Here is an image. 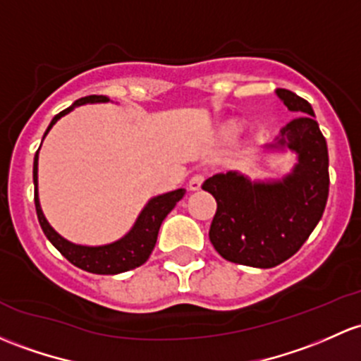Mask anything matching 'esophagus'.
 <instances>
[{
  "label": "esophagus",
  "mask_w": 361,
  "mask_h": 361,
  "mask_svg": "<svg viewBox=\"0 0 361 361\" xmlns=\"http://www.w3.org/2000/svg\"><path fill=\"white\" fill-rule=\"evenodd\" d=\"M202 183H204V176L202 174H195V176L192 178L190 183H188V190L190 192H199L200 188H202Z\"/></svg>",
  "instance_id": "esophagus-1"
}]
</instances>
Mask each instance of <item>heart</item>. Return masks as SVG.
Here are the masks:
<instances>
[{
    "instance_id": "obj_1",
    "label": "heart",
    "mask_w": 361,
    "mask_h": 361,
    "mask_svg": "<svg viewBox=\"0 0 361 361\" xmlns=\"http://www.w3.org/2000/svg\"><path fill=\"white\" fill-rule=\"evenodd\" d=\"M242 128H244V126H242V121L228 119V121H225L221 126H219L218 135L221 136L223 140H235L238 135H240Z\"/></svg>"
}]
</instances>
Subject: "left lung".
I'll use <instances>...</instances> for the list:
<instances>
[{
  "label": "left lung",
  "instance_id": "left-lung-1",
  "mask_svg": "<svg viewBox=\"0 0 361 361\" xmlns=\"http://www.w3.org/2000/svg\"><path fill=\"white\" fill-rule=\"evenodd\" d=\"M276 97L299 116L267 150H290L298 162L280 180H250L238 171L218 173L202 188L216 199L209 240L231 263L273 268L294 256L322 219L329 197V150L314 112L289 90Z\"/></svg>",
  "mask_w": 361,
  "mask_h": 361
}]
</instances>
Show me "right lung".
<instances>
[{"mask_svg":"<svg viewBox=\"0 0 361 361\" xmlns=\"http://www.w3.org/2000/svg\"><path fill=\"white\" fill-rule=\"evenodd\" d=\"M105 102H111L107 97H102V94H90V97L79 98L69 109L56 114L51 119L50 126H48L44 136L48 135V131L51 130L53 124L63 117L66 114L74 111L79 105L86 104H105ZM43 136V140H44ZM37 159H39V149H37L36 155H34V168H32V180H34V204H36V212L37 219H39V225L43 228L44 235H47L48 240L60 250L66 259H69L74 267L81 268V270L97 273V275H117V273H123L133 268H138L149 259L152 250L155 247V242H157V233L161 228L162 221H164L166 216L173 211V207L176 206L178 200L183 199L185 188H178V190L162 193V195L152 197L149 202L145 204L142 212L136 218L135 225L131 226V230L128 231L124 237H121L119 240L112 242V244L105 245H81L69 242L67 238H63L62 235L56 233L53 230V226L48 223V219L44 218L43 209H41L39 204V195H37Z\"/></svg>","mask_w":361,"mask_h":361,"instance_id":"1","label":"right lung"}]
</instances>
